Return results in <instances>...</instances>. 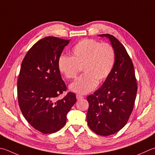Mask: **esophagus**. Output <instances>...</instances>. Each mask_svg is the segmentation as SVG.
Segmentation results:
<instances>
[{"instance_id":"1","label":"esophagus","mask_w":155,"mask_h":155,"mask_svg":"<svg viewBox=\"0 0 155 155\" xmlns=\"http://www.w3.org/2000/svg\"><path fill=\"white\" fill-rule=\"evenodd\" d=\"M76 97H77V100H80V99L83 98V97L82 96V95H76Z\"/></svg>"}]
</instances>
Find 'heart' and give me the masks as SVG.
Returning a JSON list of instances; mask_svg holds the SVG:
<instances>
[{
  "label": "heart",
  "instance_id": "1",
  "mask_svg": "<svg viewBox=\"0 0 155 155\" xmlns=\"http://www.w3.org/2000/svg\"><path fill=\"white\" fill-rule=\"evenodd\" d=\"M71 57L62 55L58 60L60 72L67 79H73L83 67L84 72L70 84L71 91L84 95L92 91L110 74L114 68L116 53L110 44L95 39H84L72 48Z\"/></svg>",
  "mask_w": 155,
  "mask_h": 155
}]
</instances>
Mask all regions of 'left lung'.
Here are the masks:
<instances>
[{
  "instance_id": "obj_1",
  "label": "left lung",
  "mask_w": 155,
  "mask_h": 155,
  "mask_svg": "<svg viewBox=\"0 0 155 155\" xmlns=\"http://www.w3.org/2000/svg\"><path fill=\"white\" fill-rule=\"evenodd\" d=\"M110 41L116 60L101 87L87 97L88 126L96 134L110 136L126 125L132 114L137 93L134 66L124 45L110 34L99 35Z\"/></svg>"
}]
</instances>
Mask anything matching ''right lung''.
<instances>
[{"mask_svg":"<svg viewBox=\"0 0 155 155\" xmlns=\"http://www.w3.org/2000/svg\"><path fill=\"white\" fill-rule=\"evenodd\" d=\"M71 39L45 37L30 48L21 63L17 81L19 105L29 124L44 134H51L66 123V115L77 102L66 89L58 66V60Z\"/></svg>","mask_w":155,"mask_h":155,"instance_id":"right-lung-1","label":"right lung"}]
</instances>
